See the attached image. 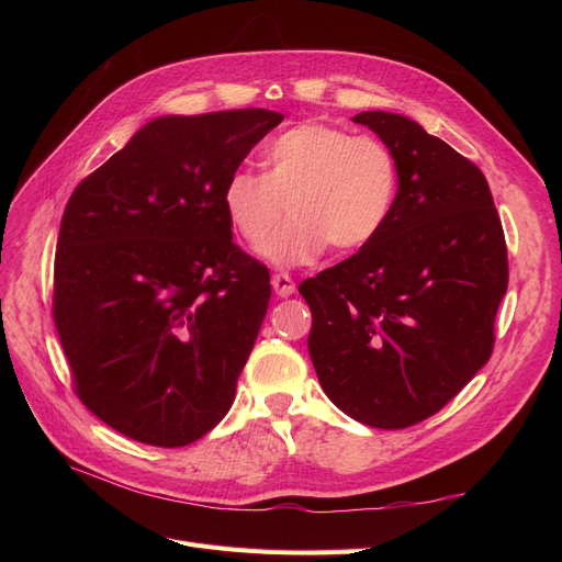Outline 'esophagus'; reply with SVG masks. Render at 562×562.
<instances>
[{
	"label": "esophagus",
	"mask_w": 562,
	"mask_h": 562,
	"mask_svg": "<svg viewBox=\"0 0 562 562\" xmlns=\"http://www.w3.org/2000/svg\"><path fill=\"white\" fill-rule=\"evenodd\" d=\"M271 288L279 297H291L295 293V281L288 274H274L271 277Z\"/></svg>",
	"instance_id": "1"
}]
</instances>
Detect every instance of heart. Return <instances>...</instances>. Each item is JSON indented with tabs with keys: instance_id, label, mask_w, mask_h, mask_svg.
<instances>
[{
	"instance_id": "1",
	"label": "heart",
	"mask_w": 562,
	"mask_h": 562,
	"mask_svg": "<svg viewBox=\"0 0 562 562\" xmlns=\"http://www.w3.org/2000/svg\"><path fill=\"white\" fill-rule=\"evenodd\" d=\"M398 194V164L382 140L347 128L300 124L265 149V173L236 171L223 187L234 232L274 267L316 262L333 244L339 252L368 246L384 229Z\"/></svg>"
}]
</instances>
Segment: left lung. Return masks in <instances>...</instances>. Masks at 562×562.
Returning a JSON list of instances; mask_svg holds the SVG:
<instances>
[{
    "label": "left lung",
    "mask_w": 562,
    "mask_h": 562,
    "mask_svg": "<svg viewBox=\"0 0 562 562\" xmlns=\"http://www.w3.org/2000/svg\"><path fill=\"white\" fill-rule=\"evenodd\" d=\"M351 122L394 151L398 194L375 239L300 283L312 310L307 347L339 411L405 429L487 363L506 244L479 166L403 114L372 110Z\"/></svg>",
    "instance_id": "left-lung-1"
}]
</instances>
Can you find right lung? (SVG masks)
<instances>
[{"label": "right lung", "instance_id": "obj_1", "mask_svg": "<svg viewBox=\"0 0 562 562\" xmlns=\"http://www.w3.org/2000/svg\"><path fill=\"white\" fill-rule=\"evenodd\" d=\"M281 122L157 116L67 201L54 321L81 403L119 434L182 448L229 413L271 285L232 244L223 187Z\"/></svg>", "mask_w": 562, "mask_h": 562}]
</instances>
